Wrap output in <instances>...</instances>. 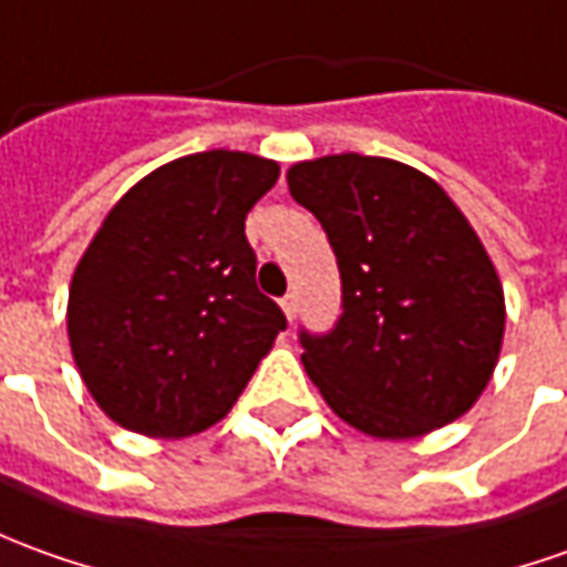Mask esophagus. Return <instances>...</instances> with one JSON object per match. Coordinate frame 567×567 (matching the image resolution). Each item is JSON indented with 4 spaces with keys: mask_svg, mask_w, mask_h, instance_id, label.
<instances>
[{
    "mask_svg": "<svg viewBox=\"0 0 567 567\" xmlns=\"http://www.w3.org/2000/svg\"><path fill=\"white\" fill-rule=\"evenodd\" d=\"M282 310L285 316H288V322H295V316H298V298H295V295H285Z\"/></svg>",
    "mask_w": 567,
    "mask_h": 567,
    "instance_id": "1",
    "label": "esophagus"
}]
</instances>
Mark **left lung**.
Here are the masks:
<instances>
[{"label":"left lung","instance_id":"obj_1","mask_svg":"<svg viewBox=\"0 0 567 567\" xmlns=\"http://www.w3.org/2000/svg\"><path fill=\"white\" fill-rule=\"evenodd\" d=\"M341 272L332 332L300 329V360L348 425L403 441L475 406L503 348V285L481 238L431 176L329 154L288 171Z\"/></svg>","mask_w":567,"mask_h":567}]
</instances>
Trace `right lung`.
<instances>
[{
	"label": "right lung",
	"mask_w": 567,
	"mask_h": 567,
	"mask_svg": "<svg viewBox=\"0 0 567 567\" xmlns=\"http://www.w3.org/2000/svg\"><path fill=\"white\" fill-rule=\"evenodd\" d=\"M279 164L198 152L138 179L73 269L68 338L95 403L148 437H188L233 410L285 329L257 288L245 217Z\"/></svg>",
	"instance_id": "right-lung-1"
}]
</instances>
